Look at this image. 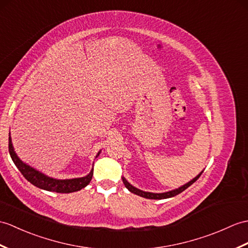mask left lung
<instances>
[{
    "label": "left lung",
    "mask_w": 248,
    "mask_h": 248,
    "mask_svg": "<svg viewBox=\"0 0 248 248\" xmlns=\"http://www.w3.org/2000/svg\"><path fill=\"white\" fill-rule=\"evenodd\" d=\"M203 173V171L201 172V173L199 174V175H197L195 176L193 180H191L190 181L189 183H187V184H185V185L184 186H182V187H180V188H177V189H174V190H171V191H167V192H163V193H153V192H146V191H142V190H140V189H137V188H135L134 186H132L131 184L125 180L124 177H123V182H124V186H125V188L129 190V191H131L132 193H134V194H137V195H140V197H142V198H146V199H151V200H163V199H168V198H172V197H175V195H177V194H180L181 192H183L184 190L185 189H187L189 186H191L192 184L198 180V178L201 176V174Z\"/></svg>",
    "instance_id": "8db88e82"
}]
</instances>
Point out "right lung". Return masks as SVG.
I'll list each match as a JSON object with an SVG mask.
<instances>
[{
	"label": "right lung",
	"mask_w": 248,
	"mask_h": 248,
	"mask_svg": "<svg viewBox=\"0 0 248 248\" xmlns=\"http://www.w3.org/2000/svg\"><path fill=\"white\" fill-rule=\"evenodd\" d=\"M8 149H9V154L11 156V159H13V162L16 166V168L20 170L23 176H24L28 182L31 183L32 185H34L38 188L47 190V191L59 192V193H70V192L79 191V190H81L82 188L89 185L92 180V176H93V169H92L90 173L83 177L71 178V180H57V178H53L45 175L41 173L40 171L33 169L32 167L23 163L15 152L10 136H9ZM99 153L100 152H98L97 156L99 155Z\"/></svg>",
	"instance_id": "add662e5"
}]
</instances>
